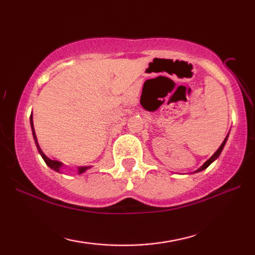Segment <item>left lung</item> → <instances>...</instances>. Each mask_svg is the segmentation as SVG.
<instances>
[{
    "label": "left lung",
    "instance_id": "left-lung-1",
    "mask_svg": "<svg viewBox=\"0 0 255 255\" xmlns=\"http://www.w3.org/2000/svg\"><path fill=\"white\" fill-rule=\"evenodd\" d=\"M226 140H227V137L225 138V140H224L223 141V144L221 145V147H219L217 150H216V153L213 155V156H211L209 159H208V161H207L205 164H204V165H202L201 167H200V169H198L197 170V172H199V171H202V170H205V169H207V167H208L209 165H210V164L211 163H213L214 161H215V159L216 158H217L218 156H219V154H221L222 153V150H223V148H224V146H225V143H226Z\"/></svg>",
    "mask_w": 255,
    "mask_h": 255
}]
</instances>
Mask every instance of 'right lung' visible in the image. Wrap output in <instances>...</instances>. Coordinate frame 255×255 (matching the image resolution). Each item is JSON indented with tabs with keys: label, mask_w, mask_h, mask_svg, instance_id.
<instances>
[{
	"label": "right lung",
	"mask_w": 255,
	"mask_h": 255,
	"mask_svg": "<svg viewBox=\"0 0 255 255\" xmlns=\"http://www.w3.org/2000/svg\"><path fill=\"white\" fill-rule=\"evenodd\" d=\"M30 124H31V129H32V135H33V138H34V141H36V145H37V148H38V152H39V154L41 155V157L44 158V161H45V163L47 164V165H48L50 169H53L54 171H56V172H59V169H60V166L63 165L62 163L60 162H58V161H54V159H50V158H48L46 156V155L42 153V150H41V148L39 147V144H38V141H37V137H36V133H34V129H33V123H32V115L30 116ZM90 166H81V167H79V173H83V172L85 171V170H88Z\"/></svg>",
	"instance_id": "add662e5"
}]
</instances>
